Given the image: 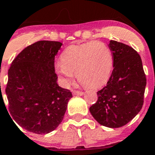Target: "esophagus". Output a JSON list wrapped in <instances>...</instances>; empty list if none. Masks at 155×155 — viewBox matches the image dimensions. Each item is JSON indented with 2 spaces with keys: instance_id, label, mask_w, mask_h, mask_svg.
<instances>
[{
  "instance_id": "1",
  "label": "esophagus",
  "mask_w": 155,
  "mask_h": 155,
  "mask_svg": "<svg viewBox=\"0 0 155 155\" xmlns=\"http://www.w3.org/2000/svg\"><path fill=\"white\" fill-rule=\"evenodd\" d=\"M72 94L73 95H79V96H82L84 95V93L82 91H72Z\"/></svg>"
}]
</instances>
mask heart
Returning <instances> with one entry per match:
<instances>
[{
	"label": "heart",
	"instance_id": "b5f03b06",
	"mask_svg": "<svg viewBox=\"0 0 155 155\" xmlns=\"http://www.w3.org/2000/svg\"><path fill=\"white\" fill-rule=\"evenodd\" d=\"M63 85L67 86L73 77L86 87L98 88L106 84L113 68L112 52L106 44L91 41L77 45H71L64 51L61 61L56 63Z\"/></svg>",
	"mask_w": 155,
	"mask_h": 155
}]
</instances>
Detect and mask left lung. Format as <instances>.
<instances>
[{
    "mask_svg": "<svg viewBox=\"0 0 155 155\" xmlns=\"http://www.w3.org/2000/svg\"><path fill=\"white\" fill-rule=\"evenodd\" d=\"M109 47L114 70L106 87L97 92V101L90 112L100 124L120 128L141 110L147 79L141 58L133 48L114 40Z\"/></svg>",
    "mask_w": 155,
    "mask_h": 155,
    "instance_id": "obj_1",
    "label": "left lung"
}]
</instances>
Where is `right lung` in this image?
<instances>
[{"mask_svg": "<svg viewBox=\"0 0 155 155\" xmlns=\"http://www.w3.org/2000/svg\"><path fill=\"white\" fill-rule=\"evenodd\" d=\"M61 45L60 41H37L23 49L8 70L5 92L10 114L28 132L41 135L55 130L72 97L57 83L54 59Z\"/></svg>", "mask_w": 155, "mask_h": 155, "instance_id": "right-lung-1", "label": "right lung"}]
</instances>
